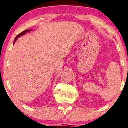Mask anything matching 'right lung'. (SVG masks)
Returning <instances> with one entry per match:
<instances>
[{
    "label": "right lung",
    "mask_w": 128,
    "mask_h": 128,
    "mask_svg": "<svg viewBox=\"0 0 128 128\" xmlns=\"http://www.w3.org/2000/svg\"><path fill=\"white\" fill-rule=\"evenodd\" d=\"M31 30H26L23 31H22V32L20 33V34H18L16 36L15 39H14V44L15 43V42H16V40H17V38H18V37H20V36H22V35H24V34H25L26 32H28V31H31Z\"/></svg>",
    "instance_id": "1"
}]
</instances>
